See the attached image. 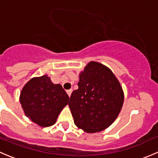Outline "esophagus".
Listing matches in <instances>:
<instances>
[{"label": "esophagus", "instance_id": "34e87169", "mask_svg": "<svg viewBox=\"0 0 158 158\" xmlns=\"http://www.w3.org/2000/svg\"><path fill=\"white\" fill-rule=\"evenodd\" d=\"M72 92H73V89H69V90H67V91H66V92H67L68 95H69V97H70V95H71Z\"/></svg>", "mask_w": 158, "mask_h": 158}]
</instances>
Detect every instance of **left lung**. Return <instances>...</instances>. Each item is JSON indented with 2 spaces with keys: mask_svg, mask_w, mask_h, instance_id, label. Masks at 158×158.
<instances>
[{
  "mask_svg": "<svg viewBox=\"0 0 158 158\" xmlns=\"http://www.w3.org/2000/svg\"><path fill=\"white\" fill-rule=\"evenodd\" d=\"M69 106L79 128L87 133L105 130L114 122L124 102L118 80L107 66L90 62L79 75Z\"/></svg>",
  "mask_w": 158,
  "mask_h": 158,
  "instance_id": "left-lung-1",
  "label": "left lung"
}]
</instances>
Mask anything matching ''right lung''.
<instances>
[{
  "instance_id": "add662e5",
  "label": "right lung",
  "mask_w": 158,
  "mask_h": 158,
  "mask_svg": "<svg viewBox=\"0 0 158 158\" xmlns=\"http://www.w3.org/2000/svg\"><path fill=\"white\" fill-rule=\"evenodd\" d=\"M69 99L62 85L52 83L47 75L30 79L20 96L27 117L40 127L54 125Z\"/></svg>"
}]
</instances>
